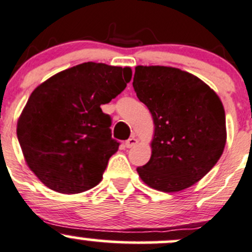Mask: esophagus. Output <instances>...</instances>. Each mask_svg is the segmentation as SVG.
Segmentation results:
<instances>
[{
	"label": "esophagus",
	"instance_id": "34e87169",
	"mask_svg": "<svg viewBox=\"0 0 252 252\" xmlns=\"http://www.w3.org/2000/svg\"><path fill=\"white\" fill-rule=\"evenodd\" d=\"M137 143H138V139L137 138H134V137H131L129 138L128 140H126V143H125V147L126 148H133L134 145H137Z\"/></svg>",
	"mask_w": 252,
	"mask_h": 252
}]
</instances>
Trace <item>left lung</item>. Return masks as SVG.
<instances>
[{
    "mask_svg": "<svg viewBox=\"0 0 252 252\" xmlns=\"http://www.w3.org/2000/svg\"><path fill=\"white\" fill-rule=\"evenodd\" d=\"M133 89L153 115L151 158L140 179L163 192L199 181L221 158L226 116L213 89L191 73L166 66H137Z\"/></svg>",
    "mask_w": 252,
    "mask_h": 252,
    "instance_id": "left-lung-1",
    "label": "left lung"
}]
</instances>
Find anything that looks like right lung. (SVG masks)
<instances>
[{
	"label": "right lung",
	"instance_id": "1",
	"mask_svg": "<svg viewBox=\"0 0 252 252\" xmlns=\"http://www.w3.org/2000/svg\"><path fill=\"white\" fill-rule=\"evenodd\" d=\"M131 78L129 67L85 62L34 89L17 134L26 163L45 186L79 193L102 180L119 142L101 105L123 93Z\"/></svg>",
	"mask_w": 252,
	"mask_h": 252
}]
</instances>
